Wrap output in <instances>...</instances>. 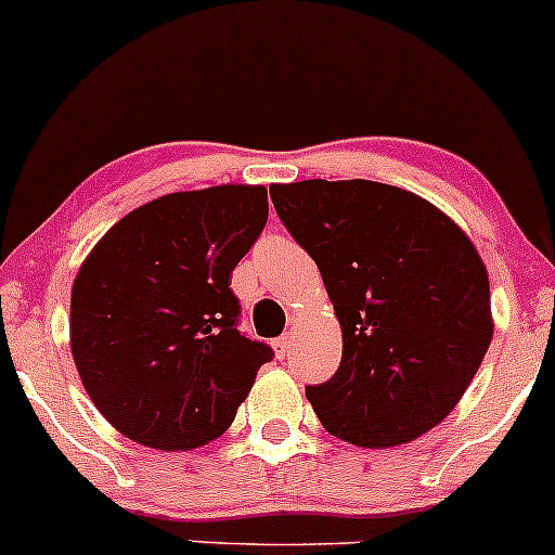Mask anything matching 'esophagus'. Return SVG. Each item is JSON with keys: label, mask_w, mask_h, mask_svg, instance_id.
<instances>
[{"label": "esophagus", "mask_w": 555, "mask_h": 555, "mask_svg": "<svg viewBox=\"0 0 555 555\" xmlns=\"http://www.w3.org/2000/svg\"><path fill=\"white\" fill-rule=\"evenodd\" d=\"M272 350H275V356L283 361V358L291 352V336H278V339L272 341Z\"/></svg>", "instance_id": "1"}]
</instances>
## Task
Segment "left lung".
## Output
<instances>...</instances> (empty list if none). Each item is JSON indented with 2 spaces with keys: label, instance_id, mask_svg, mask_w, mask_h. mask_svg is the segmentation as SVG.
<instances>
[{
  "label": "left lung",
  "instance_id": "left-lung-1",
  "mask_svg": "<svg viewBox=\"0 0 555 555\" xmlns=\"http://www.w3.org/2000/svg\"><path fill=\"white\" fill-rule=\"evenodd\" d=\"M341 325V363L307 387L331 436L365 449L447 420L489 350V275L470 237L416 194L379 181L272 184Z\"/></svg>",
  "mask_w": 555,
  "mask_h": 555
}]
</instances>
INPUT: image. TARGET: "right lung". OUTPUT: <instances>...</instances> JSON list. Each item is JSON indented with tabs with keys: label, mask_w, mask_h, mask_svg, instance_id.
<instances>
[{
	"label": "right lung",
	"mask_w": 555,
	"mask_h": 555,
	"mask_svg": "<svg viewBox=\"0 0 555 555\" xmlns=\"http://www.w3.org/2000/svg\"><path fill=\"white\" fill-rule=\"evenodd\" d=\"M270 214L264 186L173 192L95 243L72 288V356L95 409L141 447L190 451L232 425L270 345L237 331L232 270Z\"/></svg>",
	"instance_id": "add662e5"
}]
</instances>
